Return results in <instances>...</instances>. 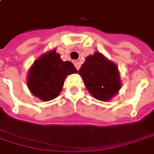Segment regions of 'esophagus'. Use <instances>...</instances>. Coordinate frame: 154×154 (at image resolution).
I'll list each match as a JSON object with an SVG mask.
<instances>
[{"mask_svg": "<svg viewBox=\"0 0 154 154\" xmlns=\"http://www.w3.org/2000/svg\"><path fill=\"white\" fill-rule=\"evenodd\" d=\"M74 65H75V67L77 68V70L78 71V70H79V68H80V66H81L80 63H79L78 61H75V62H74Z\"/></svg>", "mask_w": 154, "mask_h": 154, "instance_id": "1", "label": "esophagus"}]
</instances>
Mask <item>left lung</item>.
Here are the masks:
<instances>
[{"label": "left lung", "mask_w": 154, "mask_h": 154, "mask_svg": "<svg viewBox=\"0 0 154 154\" xmlns=\"http://www.w3.org/2000/svg\"><path fill=\"white\" fill-rule=\"evenodd\" d=\"M78 74L82 77L88 91L98 100H112L122 86L117 65L99 52L88 56Z\"/></svg>", "instance_id": "obj_1"}]
</instances>
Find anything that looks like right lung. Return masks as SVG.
<instances>
[{
    "instance_id": "right-lung-1",
    "label": "right lung",
    "mask_w": 154,
    "mask_h": 154,
    "mask_svg": "<svg viewBox=\"0 0 154 154\" xmlns=\"http://www.w3.org/2000/svg\"><path fill=\"white\" fill-rule=\"evenodd\" d=\"M77 70L70 61H63L56 49L48 51L34 61L27 75V86L32 94L43 101L55 99L68 75Z\"/></svg>"
}]
</instances>
